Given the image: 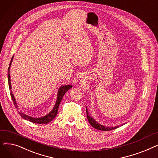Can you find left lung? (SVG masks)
<instances>
[{"mask_svg":"<svg viewBox=\"0 0 158 158\" xmlns=\"http://www.w3.org/2000/svg\"><path fill=\"white\" fill-rule=\"evenodd\" d=\"M86 116H87V118L88 120V122L90 123V125L95 129L101 130V131H111V130L115 129H117V128L118 127V126H117V127H106V126L101 125V124H99L94 118H92V117H90L89 113H88L87 107H86Z\"/></svg>","mask_w":158,"mask_h":158,"instance_id":"8db88e82","label":"left lung"}]
</instances>
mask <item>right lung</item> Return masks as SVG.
<instances>
[{
  "label": "right lung",
  "instance_id": "1",
  "mask_svg": "<svg viewBox=\"0 0 158 158\" xmlns=\"http://www.w3.org/2000/svg\"><path fill=\"white\" fill-rule=\"evenodd\" d=\"M13 58H11V62L10 63V66L8 68V70H7V75H8V84H9V88L10 89V93H11V97L13 100V104L15 105V107H17V104H16V101H15V98L14 97L13 94H12L11 92V81H10V66L11 64V62L13 61ZM72 85H66V86H61L59 90H58V94H57V101L56 102V104L54 106V107L53 108V110L50 112L48 114H47L45 117H41V118H32L29 117L28 115L25 114L23 113H22V112H19L18 111L19 114L21 116V117L24 118L25 120H27L28 121H30L32 123H48V122H51L56 117V114H57L58 112V108H59L60 106V104L62 100V98L63 97V96L64 95L65 93L67 92L68 90H69L70 88H72Z\"/></svg>",
  "mask_w": 158,
  "mask_h": 158
}]
</instances>
